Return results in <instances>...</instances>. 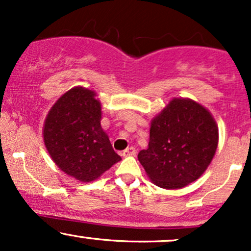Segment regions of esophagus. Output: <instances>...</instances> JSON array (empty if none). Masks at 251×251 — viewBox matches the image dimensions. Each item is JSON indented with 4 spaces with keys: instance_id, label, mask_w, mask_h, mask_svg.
Segmentation results:
<instances>
[{
    "instance_id": "esophagus-1",
    "label": "esophagus",
    "mask_w": 251,
    "mask_h": 251,
    "mask_svg": "<svg viewBox=\"0 0 251 251\" xmlns=\"http://www.w3.org/2000/svg\"><path fill=\"white\" fill-rule=\"evenodd\" d=\"M134 154H135V149L133 148V146L124 150L123 153H122V155H124V157H128V155H134Z\"/></svg>"
}]
</instances>
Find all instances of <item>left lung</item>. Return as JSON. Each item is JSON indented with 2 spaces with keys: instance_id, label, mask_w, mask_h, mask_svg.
Wrapping results in <instances>:
<instances>
[{
  "instance_id": "8db88e82",
  "label": "left lung",
  "mask_w": 251,
  "mask_h": 251,
  "mask_svg": "<svg viewBox=\"0 0 251 251\" xmlns=\"http://www.w3.org/2000/svg\"><path fill=\"white\" fill-rule=\"evenodd\" d=\"M217 144L218 127L208 109L175 98L152 120L149 148L138 159L155 185L180 189L204 174Z\"/></svg>"
}]
</instances>
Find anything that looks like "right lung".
<instances>
[{"label":"right lung","instance_id":"right-lung-1","mask_svg":"<svg viewBox=\"0 0 251 251\" xmlns=\"http://www.w3.org/2000/svg\"><path fill=\"white\" fill-rule=\"evenodd\" d=\"M93 91L74 87L57 99L43 126L54 163L76 180L92 181L122 160L101 128V103Z\"/></svg>","mask_w":251,"mask_h":251}]
</instances>
